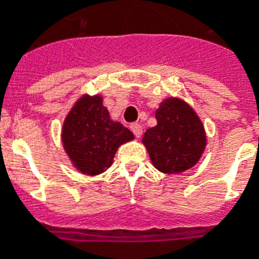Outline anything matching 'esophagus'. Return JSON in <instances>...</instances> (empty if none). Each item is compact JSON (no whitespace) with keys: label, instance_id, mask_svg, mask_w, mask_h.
I'll return each mask as SVG.
<instances>
[{"label":"esophagus","instance_id":"34e87169","mask_svg":"<svg viewBox=\"0 0 259 259\" xmlns=\"http://www.w3.org/2000/svg\"><path fill=\"white\" fill-rule=\"evenodd\" d=\"M130 130L133 132V134L136 137H141L142 127L140 123H132V125H130Z\"/></svg>","mask_w":259,"mask_h":259}]
</instances>
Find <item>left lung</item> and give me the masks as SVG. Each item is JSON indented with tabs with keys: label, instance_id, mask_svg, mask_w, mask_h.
<instances>
[{
	"label": "left lung",
	"instance_id": "obj_1",
	"mask_svg": "<svg viewBox=\"0 0 259 259\" xmlns=\"http://www.w3.org/2000/svg\"><path fill=\"white\" fill-rule=\"evenodd\" d=\"M157 125L142 137L153 165L164 173L189 169L205 146L203 123L185 102L169 98L156 111Z\"/></svg>",
	"mask_w": 259,
	"mask_h": 259
}]
</instances>
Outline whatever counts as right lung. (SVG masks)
Returning <instances> with one entry per match:
<instances>
[{"label": "right lung", "instance_id": "obj_1", "mask_svg": "<svg viewBox=\"0 0 259 259\" xmlns=\"http://www.w3.org/2000/svg\"><path fill=\"white\" fill-rule=\"evenodd\" d=\"M67 154L80 172L98 175L113 164L118 146L133 140V133L110 119L101 97H83L72 107L63 126Z\"/></svg>", "mask_w": 259, "mask_h": 259}]
</instances>
